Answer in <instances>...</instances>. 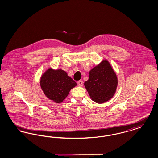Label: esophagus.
<instances>
[{"label":"esophagus","instance_id":"esophagus-1","mask_svg":"<svg viewBox=\"0 0 158 158\" xmlns=\"http://www.w3.org/2000/svg\"><path fill=\"white\" fill-rule=\"evenodd\" d=\"M77 85L79 86H82L83 85V82L82 81H79L77 82Z\"/></svg>","mask_w":158,"mask_h":158}]
</instances>
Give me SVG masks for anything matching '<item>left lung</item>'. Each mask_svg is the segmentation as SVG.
Here are the masks:
<instances>
[{"instance_id":"1","label":"left lung","mask_w":158,"mask_h":158,"mask_svg":"<svg viewBox=\"0 0 158 158\" xmlns=\"http://www.w3.org/2000/svg\"><path fill=\"white\" fill-rule=\"evenodd\" d=\"M89 76L84 85L93 101L102 104L113 98L118 86V78L108 60H103L92 68Z\"/></svg>"}]
</instances>
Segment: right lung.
<instances>
[{"instance_id": "1", "label": "right lung", "mask_w": 158, "mask_h": 158, "mask_svg": "<svg viewBox=\"0 0 158 158\" xmlns=\"http://www.w3.org/2000/svg\"><path fill=\"white\" fill-rule=\"evenodd\" d=\"M40 86L45 97L56 103H61L77 83L62 69L48 68L40 77Z\"/></svg>"}]
</instances>
